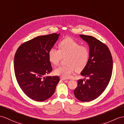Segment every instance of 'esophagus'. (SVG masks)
<instances>
[{
    "label": "esophagus",
    "instance_id": "34e87169",
    "mask_svg": "<svg viewBox=\"0 0 124 124\" xmlns=\"http://www.w3.org/2000/svg\"><path fill=\"white\" fill-rule=\"evenodd\" d=\"M60 79L61 80H67V79L65 78H64V77H60Z\"/></svg>",
    "mask_w": 124,
    "mask_h": 124
}]
</instances>
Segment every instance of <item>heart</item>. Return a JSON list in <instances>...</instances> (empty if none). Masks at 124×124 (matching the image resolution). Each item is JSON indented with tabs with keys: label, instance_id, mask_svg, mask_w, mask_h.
<instances>
[{
	"label": "heart",
	"instance_id": "b5f03b06",
	"mask_svg": "<svg viewBox=\"0 0 124 124\" xmlns=\"http://www.w3.org/2000/svg\"><path fill=\"white\" fill-rule=\"evenodd\" d=\"M58 47L59 49L51 48L48 52L49 61L54 65H58L62 57L66 56V64L58 66L54 70L56 75L69 78L75 69L77 71L82 70L88 64L90 52L86 46L81 45L71 38H66L60 42Z\"/></svg>",
	"mask_w": 124,
	"mask_h": 124
}]
</instances>
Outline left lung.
<instances>
[{
    "instance_id": "obj_1",
    "label": "left lung",
    "mask_w": 124,
    "mask_h": 124,
    "mask_svg": "<svg viewBox=\"0 0 124 124\" xmlns=\"http://www.w3.org/2000/svg\"><path fill=\"white\" fill-rule=\"evenodd\" d=\"M79 36L89 47V62L80 73L88 79L78 80L74 93L80 101H90L100 96L109 84L113 71V58L109 48L102 42L93 36Z\"/></svg>"
}]
</instances>
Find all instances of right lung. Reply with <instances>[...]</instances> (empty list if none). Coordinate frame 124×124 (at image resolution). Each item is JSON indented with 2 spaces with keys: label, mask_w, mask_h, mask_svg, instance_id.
I'll list each match as a JSON object with an SVG mask.
<instances>
[{
  "label": "right lung",
  "mask_w": 124,
  "mask_h": 124,
  "mask_svg": "<svg viewBox=\"0 0 124 124\" xmlns=\"http://www.w3.org/2000/svg\"><path fill=\"white\" fill-rule=\"evenodd\" d=\"M59 35L38 36L21 45L15 54L14 70L18 84L32 100H47L54 94L59 83L58 76H44L52 71L48 52Z\"/></svg>",
  "instance_id": "obj_1"
}]
</instances>
